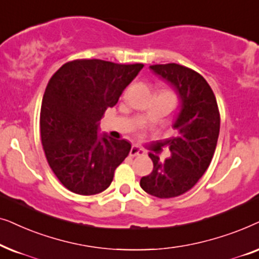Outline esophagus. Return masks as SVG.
<instances>
[{"label": "esophagus", "instance_id": "obj_1", "mask_svg": "<svg viewBox=\"0 0 259 259\" xmlns=\"http://www.w3.org/2000/svg\"><path fill=\"white\" fill-rule=\"evenodd\" d=\"M143 155H146V151L139 146H133L130 149V156H143Z\"/></svg>", "mask_w": 259, "mask_h": 259}]
</instances>
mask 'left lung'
I'll return each mask as SVG.
<instances>
[{
  "instance_id": "left-lung-1",
  "label": "left lung",
  "mask_w": 259,
  "mask_h": 259,
  "mask_svg": "<svg viewBox=\"0 0 259 259\" xmlns=\"http://www.w3.org/2000/svg\"><path fill=\"white\" fill-rule=\"evenodd\" d=\"M149 68L178 95L179 112L173 123L175 136L164 142L170 157L161 161L149 153L153 171L141 179L140 186L160 199L174 198L189 191L211 163L220 129L218 104L211 86L198 72L178 64Z\"/></svg>"
}]
</instances>
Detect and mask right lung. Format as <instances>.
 Returning <instances> with one entry per match:
<instances>
[{"instance_id": "right-lung-1", "label": "right lung", "mask_w": 259, "mask_h": 259, "mask_svg": "<svg viewBox=\"0 0 259 259\" xmlns=\"http://www.w3.org/2000/svg\"><path fill=\"white\" fill-rule=\"evenodd\" d=\"M143 64L80 59L63 65L48 81L40 111L41 142L55 177L71 192L98 194L132 144L99 135V120L117 104Z\"/></svg>"}]
</instances>
